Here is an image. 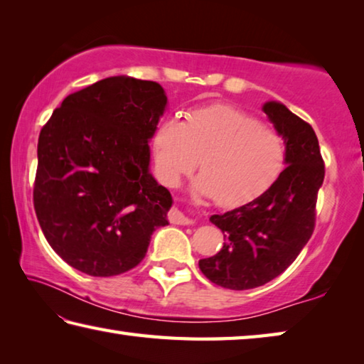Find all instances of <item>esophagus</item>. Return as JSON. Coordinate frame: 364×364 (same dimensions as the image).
Segmentation results:
<instances>
[{
	"instance_id": "obj_1",
	"label": "esophagus",
	"mask_w": 364,
	"mask_h": 364,
	"mask_svg": "<svg viewBox=\"0 0 364 364\" xmlns=\"http://www.w3.org/2000/svg\"><path fill=\"white\" fill-rule=\"evenodd\" d=\"M169 219L172 224H177V225H188V224H193V219L188 218L186 213H182L181 209H172L169 213Z\"/></svg>"
}]
</instances>
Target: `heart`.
<instances>
[{
    "mask_svg": "<svg viewBox=\"0 0 364 364\" xmlns=\"http://www.w3.org/2000/svg\"><path fill=\"white\" fill-rule=\"evenodd\" d=\"M151 150L158 177L169 187H177L200 159L195 192L215 196L222 206L257 198L286 161L284 140L277 131L228 105L198 108L186 121L164 118L153 132Z\"/></svg>",
    "mask_w": 364,
    "mask_h": 364,
    "instance_id": "obj_1",
    "label": "heart"
}]
</instances>
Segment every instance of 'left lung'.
Wrapping results in <instances>:
<instances>
[{
	"label": "left lung",
	"instance_id": "obj_1",
	"mask_svg": "<svg viewBox=\"0 0 364 364\" xmlns=\"http://www.w3.org/2000/svg\"><path fill=\"white\" fill-rule=\"evenodd\" d=\"M286 145V168L273 186L247 205L211 215L224 246L198 265L208 279L243 291L272 282L294 262L315 228L324 163L316 134L282 102L262 107Z\"/></svg>",
	"mask_w": 364,
	"mask_h": 364
}]
</instances>
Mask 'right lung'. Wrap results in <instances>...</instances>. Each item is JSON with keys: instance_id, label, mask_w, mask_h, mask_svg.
Segmentation results:
<instances>
[{"instance_id": "1", "label": "right lung", "mask_w": 364, "mask_h": 364, "mask_svg": "<svg viewBox=\"0 0 364 364\" xmlns=\"http://www.w3.org/2000/svg\"><path fill=\"white\" fill-rule=\"evenodd\" d=\"M168 107L155 81L119 75L67 95L38 139L33 203L50 247L73 269L114 277L140 264L168 225L172 196L150 172Z\"/></svg>"}]
</instances>
